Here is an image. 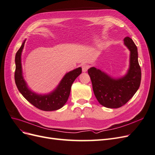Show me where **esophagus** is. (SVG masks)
<instances>
[{"label":"esophagus","instance_id":"esophagus-1","mask_svg":"<svg viewBox=\"0 0 155 155\" xmlns=\"http://www.w3.org/2000/svg\"><path fill=\"white\" fill-rule=\"evenodd\" d=\"M88 68H89V66H88V64H83L82 65V70H83V72H87V70H88Z\"/></svg>","mask_w":155,"mask_h":155}]
</instances>
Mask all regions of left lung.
Returning <instances> with one entry per match:
<instances>
[{
  "label": "left lung",
  "instance_id": "left-lung-1",
  "mask_svg": "<svg viewBox=\"0 0 155 155\" xmlns=\"http://www.w3.org/2000/svg\"><path fill=\"white\" fill-rule=\"evenodd\" d=\"M124 44L130 51L129 69L124 77L112 78L95 67L88 70L96 99L107 108L116 109L124 105L137 92L141 82L137 46L129 37L124 39Z\"/></svg>",
  "mask_w": 155,
  "mask_h": 155
}]
</instances>
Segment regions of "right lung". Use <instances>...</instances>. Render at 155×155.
Returning <instances> with one entry per match:
<instances>
[{
	"mask_svg": "<svg viewBox=\"0 0 155 155\" xmlns=\"http://www.w3.org/2000/svg\"><path fill=\"white\" fill-rule=\"evenodd\" d=\"M25 41L26 40L23 42L15 55V81L18 90L28 101L40 110L51 111L61 109L67 101L72 83L81 74L82 68L79 67L65 74L57 88L48 94L41 95L33 92L28 88L27 84L22 77L21 53Z\"/></svg>",
	"mask_w": 155,
	"mask_h": 155,
	"instance_id": "obj_1",
	"label": "right lung"
}]
</instances>
